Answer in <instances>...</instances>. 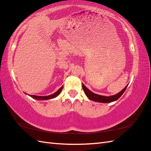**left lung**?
Masks as SVG:
<instances>
[{"label": "left lung", "instance_id": "1", "mask_svg": "<svg viewBox=\"0 0 151 151\" xmlns=\"http://www.w3.org/2000/svg\"><path fill=\"white\" fill-rule=\"evenodd\" d=\"M127 85L125 87L122 89V90L119 92V93H117L116 94H114V95L112 96H102V95H99V94H97L91 92L89 89H88L86 86L83 84V88L85 93L86 94V95L87 96L88 98L90 99L91 101H96V102H99V103H111V102L115 101L117 99H119L120 97L122 96V94L124 93V92L126 90V88L127 87Z\"/></svg>", "mask_w": 151, "mask_h": 151}]
</instances>
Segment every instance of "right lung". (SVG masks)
Here are the masks:
<instances>
[{
  "instance_id": "right-lung-1",
  "label": "right lung",
  "mask_w": 151,
  "mask_h": 151,
  "mask_svg": "<svg viewBox=\"0 0 151 151\" xmlns=\"http://www.w3.org/2000/svg\"><path fill=\"white\" fill-rule=\"evenodd\" d=\"M63 86H61V87L58 89V90L54 94H50V95L48 96H35V95H30L31 97H32L33 99H37V100H48V99H52L53 98H55L56 96H57L58 94L60 93V92L62 91Z\"/></svg>"
}]
</instances>
